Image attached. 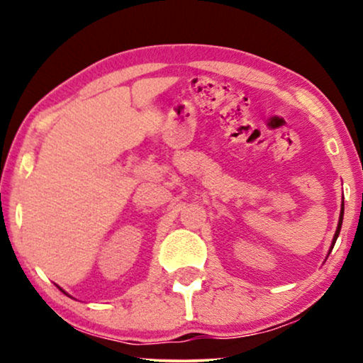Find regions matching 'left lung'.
Here are the masks:
<instances>
[{
  "mask_svg": "<svg viewBox=\"0 0 363 363\" xmlns=\"http://www.w3.org/2000/svg\"><path fill=\"white\" fill-rule=\"evenodd\" d=\"M342 220H344V205H342L340 218H339V225H337V231H335V235H334V240H332V246H330V250H332V247H334L335 241H337V238H339V233H340V228H342Z\"/></svg>",
  "mask_w": 363,
  "mask_h": 363,
  "instance_id": "obj_1",
  "label": "left lung"
}]
</instances>
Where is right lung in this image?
<instances>
[{
  "instance_id": "1",
  "label": "right lung",
  "mask_w": 363,
  "mask_h": 363,
  "mask_svg": "<svg viewBox=\"0 0 363 363\" xmlns=\"http://www.w3.org/2000/svg\"><path fill=\"white\" fill-rule=\"evenodd\" d=\"M61 291H62V289H61ZM62 292H64V291H62Z\"/></svg>"
}]
</instances>
